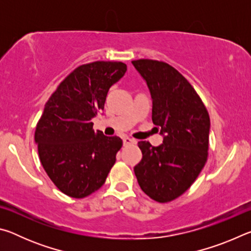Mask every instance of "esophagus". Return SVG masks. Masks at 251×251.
Returning a JSON list of instances; mask_svg holds the SVG:
<instances>
[{"mask_svg":"<svg viewBox=\"0 0 251 251\" xmlns=\"http://www.w3.org/2000/svg\"><path fill=\"white\" fill-rule=\"evenodd\" d=\"M135 139L133 138H129V137H124L123 138V144H124V146H127V145H131V144H135Z\"/></svg>","mask_w":251,"mask_h":251,"instance_id":"esophagus-1","label":"esophagus"}]
</instances>
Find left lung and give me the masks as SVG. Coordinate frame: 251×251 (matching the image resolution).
Returning a JSON list of instances; mask_svg holds the SVG:
<instances>
[{
	"label": "left lung",
	"mask_w": 251,
	"mask_h": 251,
	"mask_svg": "<svg viewBox=\"0 0 251 251\" xmlns=\"http://www.w3.org/2000/svg\"><path fill=\"white\" fill-rule=\"evenodd\" d=\"M131 64L146 82L152 101L151 120L163 136L157 147L138 142L143 158L134 172L144 193L167 202L184 194L205 166L209 115L194 87L173 66L152 59Z\"/></svg>",
	"instance_id": "1"
}]
</instances>
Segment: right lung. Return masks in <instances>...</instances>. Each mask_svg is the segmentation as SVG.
<instances>
[{"label":"right lung","mask_w":251,"mask_h":251,"mask_svg":"<svg viewBox=\"0 0 251 251\" xmlns=\"http://www.w3.org/2000/svg\"><path fill=\"white\" fill-rule=\"evenodd\" d=\"M127 71L122 62L99 61L77 67L59 84L37 123L35 144L46 174L62 193L84 198L100 189L123 142L93 129L109 88Z\"/></svg>","instance_id":"1"}]
</instances>
